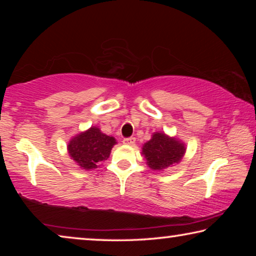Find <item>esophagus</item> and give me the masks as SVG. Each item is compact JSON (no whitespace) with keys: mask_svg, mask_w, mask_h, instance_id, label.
<instances>
[{"mask_svg":"<svg viewBox=\"0 0 256 256\" xmlns=\"http://www.w3.org/2000/svg\"><path fill=\"white\" fill-rule=\"evenodd\" d=\"M123 144L128 146H132L136 144V138H125L123 140Z\"/></svg>","mask_w":256,"mask_h":256,"instance_id":"obj_1","label":"esophagus"}]
</instances>
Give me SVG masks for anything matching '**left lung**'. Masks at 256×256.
Segmentation results:
<instances>
[{"mask_svg":"<svg viewBox=\"0 0 256 256\" xmlns=\"http://www.w3.org/2000/svg\"><path fill=\"white\" fill-rule=\"evenodd\" d=\"M185 152L186 146L183 141L160 131L152 133L150 140L142 146V154L146 164L156 172H162L178 164Z\"/></svg>","mask_w":256,"mask_h":256,"instance_id":"left-lung-1","label":"left lung"}]
</instances>
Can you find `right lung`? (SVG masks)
<instances>
[{"mask_svg": "<svg viewBox=\"0 0 256 256\" xmlns=\"http://www.w3.org/2000/svg\"><path fill=\"white\" fill-rule=\"evenodd\" d=\"M116 144L114 136L102 133L97 126H92L68 141V152L80 168L92 170L107 160Z\"/></svg>", "mask_w": 256, "mask_h": 256, "instance_id": "right-lung-1", "label": "right lung"}]
</instances>
